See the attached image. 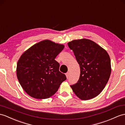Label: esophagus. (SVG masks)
I'll use <instances>...</instances> for the list:
<instances>
[{
    "label": "esophagus",
    "instance_id": "34e87169",
    "mask_svg": "<svg viewBox=\"0 0 125 125\" xmlns=\"http://www.w3.org/2000/svg\"><path fill=\"white\" fill-rule=\"evenodd\" d=\"M69 72H67V73H66V77L67 78H68V77H69Z\"/></svg>",
    "mask_w": 125,
    "mask_h": 125
}]
</instances>
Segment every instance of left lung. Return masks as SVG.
<instances>
[{"mask_svg": "<svg viewBox=\"0 0 125 125\" xmlns=\"http://www.w3.org/2000/svg\"><path fill=\"white\" fill-rule=\"evenodd\" d=\"M80 67V76L73 91L83 100L98 95L105 86L111 74L110 58L107 52L89 39L75 40L68 42Z\"/></svg>", "mask_w": 125, "mask_h": 125, "instance_id": "left-lung-1", "label": "left lung"}]
</instances>
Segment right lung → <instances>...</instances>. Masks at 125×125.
<instances>
[{
	"mask_svg": "<svg viewBox=\"0 0 125 125\" xmlns=\"http://www.w3.org/2000/svg\"><path fill=\"white\" fill-rule=\"evenodd\" d=\"M64 45L48 40L33 45L24 52L17 65V77L24 90L33 98H50L67 78L55 60Z\"/></svg>",
	"mask_w": 125,
	"mask_h": 125,
	"instance_id": "add662e5",
	"label": "right lung"
}]
</instances>
